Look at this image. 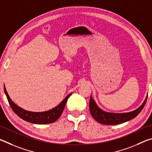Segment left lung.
<instances>
[{"label":"left lung","mask_w":152,"mask_h":152,"mask_svg":"<svg viewBox=\"0 0 152 152\" xmlns=\"http://www.w3.org/2000/svg\"><path fill=\"white\" fill-rule=\"evenodd\" d=\"M148 99V95L145 99L142 104L137 109L133 110V111L128 113H109L104 111L101 109L96 104V102L92 99V95L91 96L89 102V109L90 113L94 119L101 124L104 125H117L120 123H123L127 122L128 121L134 119L135 117L140 114V112L143 109L145 106L146 101Z\"/></svg>","instance_id":"8db88e82"}]
</instances>
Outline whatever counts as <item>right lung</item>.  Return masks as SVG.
<instances>
[{
	"instance_id": "add662e5",
	"label": "right lung",
	"mask_w": 152,
	"mask_h": 152,
	"mask_svg": "<svg viewBox=\"0 0 152 152\" xmlns=\"http://www.w3.org/2000/svg\"><path fill=\"white\" fill-rule=\"evenodd\" d=\"M4 91L7 99H8L10 106L12 108V110L15 113V114H17V115L24 121L34 123V124H49V123H52L55 122L56 120H58L63 112L68 99L72 94H69L58 106H56L52 109L43 112H32L25 110L15 104L10 98L4 85Z\"/></svg>"
}]
</instances>
